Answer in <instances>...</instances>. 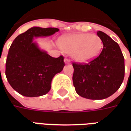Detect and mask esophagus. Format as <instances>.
<instances>
[{"mask_svg":"<svg viewBox=\"0 0 131 131\" xmlns=\"http://www.w3.org/2000/svg\"><path fill=\"white\" fill-rule=\"evenodd\" d=\"M64 62H65L66 64H69L70 63L69 59H68V58H65V59H64Z\"/></svg>","mask_w":131,"mask_h":131,"instance_id":"1","label":"esophagus"}]
</instances>
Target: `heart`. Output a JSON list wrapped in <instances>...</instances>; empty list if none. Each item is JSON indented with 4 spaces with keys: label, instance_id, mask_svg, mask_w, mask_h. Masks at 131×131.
<instances>
[{
    "label": "heart",
    "instance_id": "heart-1",
    "mask_svg": "<svg viewBox=\"0 0 131 131\" xmlns=\"http://www.w3.org/2000/svg\"><path fill=\"white\" fill-rule=\"evenodd\" d=\"M62 50L71 53L72 58L80 62L94 59L103 47L101 38L90 33L73 34L62 37L58 41Z\"/></svg>",
    "mask_w": 131,
    "mask_h": 131
}]
</instances>
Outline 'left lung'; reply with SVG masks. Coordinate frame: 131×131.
I'll list each match as a JSON object with an SVG mask.
<instances>
[{"label":"left lung","instance_id":"8db88e82","mask_svg":"<svg viewBox=\"0 0 131 131\" xmlns=\"http://www.w3.org/2000/svg\"><path fill=\"white\" fill-rule=\"evenodd\" d=\"M97 35L103 44L99 55L87 63H73L76 92L92 100L112 96L124 78V58L119 45L103 32L98 31Z\"/></svg>","mask_w":131,"mask_h":131}]
</instances>
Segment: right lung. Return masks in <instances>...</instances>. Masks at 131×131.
Masks as SVG:
<instances>
[{
    "instance_id": "obj_1",
    "label": "right lung",
    "mask_w": 131,
    "mask_h": 131,
    "mask_svg": "<svg viewBox=\"0 0 131 131\" xmlns=\"http://www.w3.org/2000/svg\"><path fill=\"white\" fill-rule=\"evenodd\" d=\"M56 28L32 27L20 34L9 48L5 75L11 86L28 97L40 96L51 89V80L64 67V57L50 56L33 42L34 37L52 35Z\"/></svg>"
}]
</instances>
